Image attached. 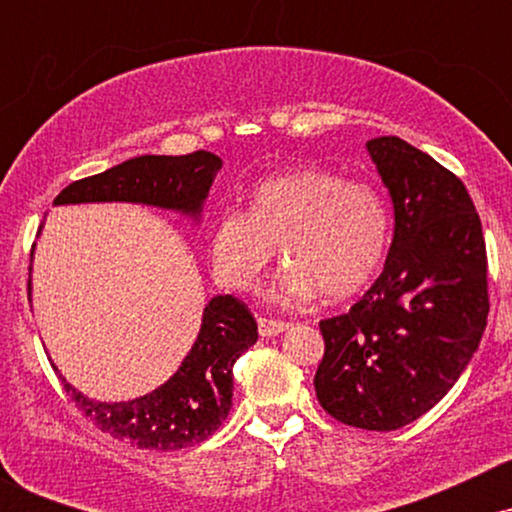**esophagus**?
<instances>
[{
  "label": "esophagus",
  "instance_id": "esophagus-1",
  "mask_svg": "<svg viewBox=\"0 0 512 512\" xmlns=\"http://www.w3.org/2000/svg\"><path fill=\"white\" fill-rule=\"evenodd\" d=\"M257 330H260L262 337H274V334L289 330V322L272 320V317H257Z\"/></svg>",
  "mask_w": 512,
  "mask_h": 512
}]
</instances>
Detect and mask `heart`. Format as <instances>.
Wrapping results in <instances>:
<instances>
[{
    "instance_id": "obj_1",
    "label": "heart",
    "mask_w": 512,
    "mask_h": 512,
    "mask_svg": "<svg viewBox=\"0 0 512 512\" xmlns=\"http://www.w3.org/2000/svg\"><path fill=\"white\" fill-rule=\"evenodd\" d=\"M279 245L286 264L272 296L301 303L325 293L342 301L373 281L390 245V209L373 185L305 166L252 192L250 211H221L209 236L216 279L231 289L257 284Z\"/></svg>"
}]
</instances>
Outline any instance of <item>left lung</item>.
Returning a JSON list of instances; mask_svg holds the SVG:
<instances>
[{"mask_svg":"<svg viewBox=\"0 0 512 512\" xmlns=\"http://www.w3.org/2000/svg\"><path fill=\"white\" fill-rule=\"evenodd\" d=\"M395 204L385 269L349 313L320 322L322 409L346 426L395 431L448 395L489 317L481 219L464 182L399 137L368 142Z\"/></svg>","mask_w":512,"mask_h":512,"instance_id":"8db88e82","label":"left lung"}]
</instances>
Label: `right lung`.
<instances>
[{
  "label": "right lung",
  "mask_w": 512,
  "mask_h": 512,
  "mask_svg": "<svg viewBox=\"0 0 512 512\" xmlns=\"http://www.w3.org/2000/svg\"><path fill=\"white\" fill-rule=\"evenodd\" d=\"M221 158L211 151L185 156H137L74 180L55 204L142 202L199 214ZM257 342V322L240 298L216 296L204 308L197 342L178 373L132 402H93L62 378L69 402L103 433L146 450H180L207 440L233 402V363Z\"/></svg>",
  "instance_id": "obj_1"
}]
</instances>
